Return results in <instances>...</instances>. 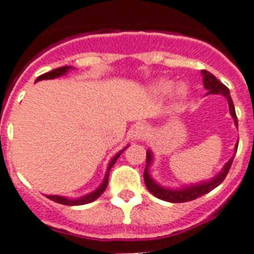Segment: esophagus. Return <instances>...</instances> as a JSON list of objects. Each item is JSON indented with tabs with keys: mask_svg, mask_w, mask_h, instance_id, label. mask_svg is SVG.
<instances>
[{
	"mask_svg": "<svg viewBox=\"0 0 254 254\" xmlns=\"http://www.w3.org/2000/svg\"><path fill=\"white\" fill-rule=\"evenodd\" d=\"M147 133H148V127L144 125V124H138V125H135L133 129V138L134 139H144V138L147 137Z\"/></svg>",
	"mask_w": 254,
	"mask_h": 254,
	"instance_id": "esophagus-1",
	"label": "esophagus"
}]
</instances>
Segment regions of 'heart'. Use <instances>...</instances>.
I'll use <instances>...</instances> for the list:
<instances>
[{
  "label": "heart",
  "mask_w": 254,
  "mask_h": 254,
  "mask_svg": "<svg viewBox=\"0 0 254 254\" xmlns=\"http://www.w3.org/2000/svg\"><path fill=\"white\" fill-rule=\"evenodd\" d=\"M172 86H173V85H172V82H169V81H161V82H159V84L155 86V90H156V93H159V94H168V93L172 90ZM178 94H185L183 89H180V90H178Z\"/></svg>",
  "instance_id": "obj_1"
}]
</instances>
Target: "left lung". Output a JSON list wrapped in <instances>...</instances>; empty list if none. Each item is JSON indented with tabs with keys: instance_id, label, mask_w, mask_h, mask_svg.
Returning a JSON list of instances; mask_svg holds the SVG:
<instances>
[{
	"instance_id": "left-lung-1",
	"label": "left lung",
	"mask_w": 254,
	"mask_h": 254,
	"mask_svg": "<svg viewBox=\"0 0 254 254\" xmlns=\"http://www.w3.org/2000/svg\"><path fill=\"white\" fill-rule=\"evenodd\" d=\"M203 73V82L204 87L208 90V94H222L223 97L227 98V102H229L230 106V114H231L232 119L235 121V125L238 127V117H236L235 114V107H234V103H232V99L230 97V91L229 89L225 86V85L221 82L219 80H217L216 76L212 74L210 72L203 69L201 71ZM238 150V144L235 146V151ZM235 156V155H234ZM234 156L225 164L223 169L217 174L214 178L212 180L206 181V182L197 183V185H192V186H187L183 187V189L180 190H170L165 189L163 186H159L155 181L151 178L150 172H148V168H150L151 163H152V152L150 150L147 151V164H146V169H144V183H146L147 190L152 193L153 196H156L159 199L165 200V201H169V203H186V201H191V200H195L200 196L205 195L209 191H212L213 189H216L217 186H219L221 183L223 182V180L226 178L227 173H229L230 168H231L232 160H234Z\"/></svg>"
}]
</instances>
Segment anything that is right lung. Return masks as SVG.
Masks as SVG:
<instances>
[{
	"label": "right lung",
	"mask_w": 254,
	"mask_h": 254,
	"mask_svg": "<svg viewBox=\"0 0 254 254\" xmlns=\"http://www.w3.org/2000/svg\"><path fill=\"white\" fill-rule=\"evenodd\" d=\"M71 68L72 67H69V65H64V67H61V68H57V69H53V71L48 72V73H44V74H41V76H38L37 80H36V82H37V81H41V80H49V78L61 77V76H63V74L67 73V72L69 71ZM125 148H127V147H125ZM125 148H124V150H125ZM123 151H120V152L117 153V155H115L114 159L111 160L110 164H108L107 173H106V177H104L103 182H102L101 186L98 187L95 191H93V192H90V193H87V195L82 196V197H78V199H67V197H64V196H58V195H48L46 197H48V199H50V200H53V201H55V203L63 204V205H84V204L91 203V201L97 200L98 197H99V196L103 193L104 190L107 189L108 177H110V169L114 167V164L116 163V160L119 159V156H120L121 153H123Z\"/></svg>",
	"instance_id": "add662e5"
}]
</instances>
